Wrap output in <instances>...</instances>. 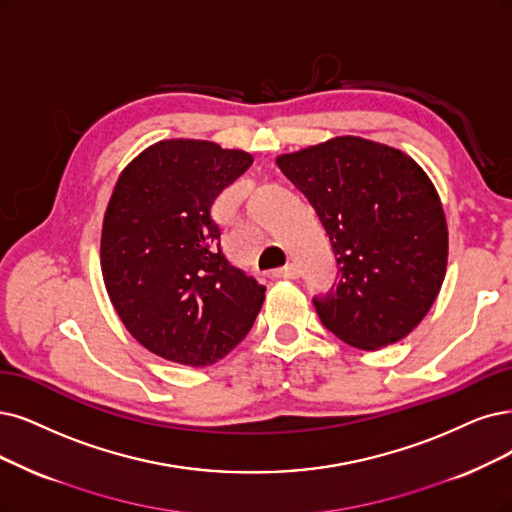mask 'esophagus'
Segmentation results:
<instances>
[{
	"label": "esophagus",
	"mask_w": 512,
	"mask_h": 512,
	"mask_svg": "<svg viewBox=\"0 0 512 512\" xmlns=\"http://www.w3.org/2000/svg\"><path fill=\"white\" fill-rule=\"evenodd\" d=\"M274 276L276 278H297L299 276V270H297V266L295 263H287L285 268H278V270H274Z\"/></svg>",
	"instance_id": "34e87169"
}]
</instances>
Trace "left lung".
<instances>
[{"instance_id":"obj_1","label":"left lung","mask_w":512,"mask_h":512,"mask_svg":"<svg viewBox=\"0 0 512 512\" xmlns=\"http://www.w3.org/2000/svg\"><path fill=\"white\" fill-rule=\"evenodd\" d=\"M325 225L337 289L314 299L323 325L358 350L407 337L432 308L447 272L449 234L437 187L405 151L333 137L276 158Z\"/></svg>"}]
</instances>
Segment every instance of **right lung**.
I'll return each mask as SVG.
<instances>
[{
	"instance_id": "right-lung-1",
	"label": "right lung",
	"mask_w": 512,
	"mask_h": 512,
	"mask_svg": "<svg viewBox=\"0 0 512 512\" xmlns=\"http://www.w3.org/2000/svg\"><path fill=\"white\" fill-rule=\"evenodd\" d=\"M253 156L213 141L164 139L128 162L101 230V272L113 310L164 361L206 367L251 331L266 299L225 259L211 206Z\"/></svg>"
}]
</instances>
